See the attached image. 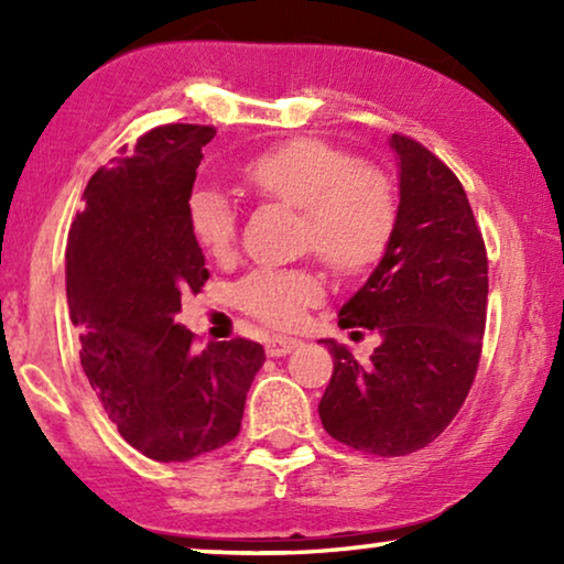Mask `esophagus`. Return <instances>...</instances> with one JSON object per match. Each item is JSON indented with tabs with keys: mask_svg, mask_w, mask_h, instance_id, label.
Wrapping results in <instances>:
<instances>
[{
	"mask_svg": "<svg viewBox=\"0 0 564 564\" xmlns=\"http://www.w3.org/2000/svg\"><path fill=\"white\" fill-rule=\"evenodd\" d=\"M301 340L295 338H289V336H273L269 338V343H265V352H269L271 358H279V356H285V352H291L293 348H299Z\"/></svg>",
	"mask_w": 564,
	"mask_h": 564,
	"instance_id": "34e87169",
	"label": "esophagus"
}]
</instances>
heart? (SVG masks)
Returning <instances> with one entry per match:
<instances>
[{
	"instance_id": "obj_1",
	"label": "heart",
	"mask_w": 564,
	"mask_h": 564,
	"mask_svg": "<svg viewBox=\"0 0 564 564\" xmlns=\"http://www.w3.org/2000/svg\"><path fill=\"white\" fill-rule=\"evenodd\" d=\"M241 178L263 202L299 208V246L316 251L343 279H358L386 259L398 228V191L386 169L356 161L321 137H293L251 156ZM186 221L194 241L218 261L231 259L238 214L212 186L191 191ZM326 295L316 265L256 269L236 285L248 316L271 328H293Z\"/></svg>"
}]
</instances>
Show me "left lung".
<instances>
[{
    "label": "left lung",
    "mask_w": 564,
    "mask_h": 564,
    "mask_svg": "<svg viewBox=\"0 0 564 564\" xmlns=\"http://www.w3.org/2000/svg\"><path fill=\"white\" fill-rule=\"evenodd\" d=\"M400 214L386 259L343 305L340 328L378 330L366 362L326 340L333 376L321 423L352 451L398 457L441 435L482 356L488 251L460 178L420 141L393 133Z\"/></svg>",
    "instance_id": "obj_1"
}]
</instances>
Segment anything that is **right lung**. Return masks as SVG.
Masks as SVG:
<instances>
[{"instance_id":"right-lung-1","label":"right lung","mask_w":564,"mask_h":564,"mask_svg":"<svg viewBox=\"0 0 564 564\" xmlns=\"http://www.w3.org/2000/svg\"><path fill=\"white\" fill-rule=\"evenodd\" d=\"M216 137L204 123H164L101 166L84 188L66 241V299L82 368L123 441L151 460L186 463L241 431L246 393L263 366L256 340L196 350L174 321L181 295L208 281L186 202Z\"/></svg>"}]
</instances>
